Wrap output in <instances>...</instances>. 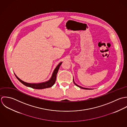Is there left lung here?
<instances>
[{
    "label": "left lung",
    "mask_w": 127,
    "mask_h": 127,
    "mask_svg": "<svg viewBox=\"0 0 127 127\" xmlns=\"http://www.w3.org/2000/svg\"><path fill=\"white\" fill-rule=\"evenodd\" d=\"M73 81H74V84L77 86V87H79V88H81V89H91V88H84V87H81V86H79L78 85H77V84H76V83H75V82L74 81V78H73Z\"/></svg>",
    "instance_id": "1"
}]
</instances>
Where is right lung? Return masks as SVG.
I'll list each match as a JSON object with an SVG mask.
<instances>
[{
    "mask_svg": "<svg viewBox=\"0 0 127 127\" xmlns=\"http://www.w3.org/2000/svg\"><path fill=\"white\" fill-rule=\"evenodd\" d=\"M62 62H61L59 63V64L56 66V67L55 68L54 70L53 71L52 76H51V78L45 82H41V83H27L23 81L20 78H19L18 76H16V75L15 74V76L17 78V79L24 85H26V86L32 88L33 89H42L47 88H50L52 87L54 84L55 82L56 78V75L57 74V72L58 71V70L59 69V67L60 65H61Z\"/></svg>",
    "mask_w": 127,
    "mask_h": 127,
    "instance_id": "obj_1",
    "label": "right lung"
}]
</instances>
